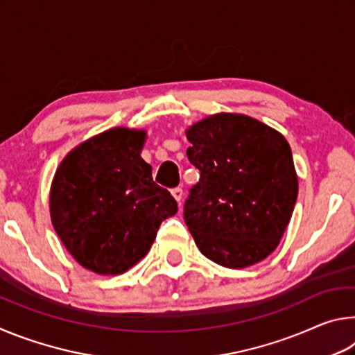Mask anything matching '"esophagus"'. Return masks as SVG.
Returning <instances> with one entry per match:
<instances>
[{"label": "esophagus", "mask_w": 355, "mask_h": 355, "mask_svg": "<svg viewBox=\"0 0 355 355\" xmlns=\"http://www.w3.org/2000/svg\"><path fill=\"white\" fill-rule=\"evenodd\" d=\"M172 196H173V199H175L180 203V202H182V199H183V189L182 188H173L172 189Z\"/></svg>", "instance_id": "34e87169"}]
</instances>
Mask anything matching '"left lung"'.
<instances>
[{"label":"left lung","instance_id":"1","mask_svg":"<svg viewBox=\"0 0 355 355\" xmlns=\"http://www.w3.org/2000/svg\"><path fill=\"white\" fill-rule=\"evenodd\" d=\"M186 136V155L200 172L183 207L197 248L232 269L264 260L279 245L297 199L290 144L241 114L203 119Z\"/></svg>","mask_w":355,"mask_h":355}]
</instances>
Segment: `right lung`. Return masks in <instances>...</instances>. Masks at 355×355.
Returning <instances> with one entry per match:
<instances>
[{
  "mask_svg": "<svg viewBox=\"0 0 355 355\" xmlns=\"http://www.w3.org/2000/svg\"><path fill=\"white\" fill-rule=\"evenodd\" d=\"M144 139V131H105L70 152L53 180V227L75 260L97 274L135 266L178 209L141 158Z\"/></svg>",
  "mask_w": 355,
  "mask_h": 355,
  "instance_id": "1",
  "label": "right lung"
}]
</instances>
